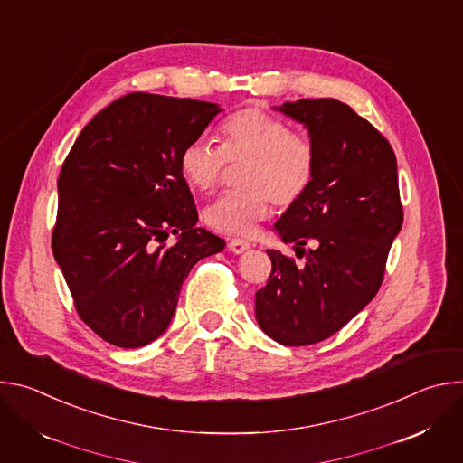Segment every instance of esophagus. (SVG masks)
Wrapping results in <instances>:
<instances>
[{
    "instance_id": "34e87169",
    "label": "esophagus",
    "mask_w": 463,
    "mask_h": 463,
    "mask_svg": "<svg viewBox=\"0 0 463 463\" xmlns=\"http://www.w3.org/2000/svg\"><path fill=\"white\" fill-rule=\"evenodd\" d=\"M249 247H250V243H249L247 240H241V238H232V240L229 241V250H232L234 254H241V252H245Z\"/></svg>"
}]
</instances>
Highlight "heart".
<instances>
[{"label":"heart","instance_id":"1","mask_svg":"<svg viewBox=\"0 0 463 463\" xmlns=\"http://www.w3.org/2000/svg\"><path fill=\"white\" fill-rule=\"evenodd\" d=\"M218 148L192 141L179 154L184 183L202 194L214 192L229 166L240 168L245 192L220 197L203 213L209 229L225 236H247L256 223L297 205L313 184L317 150L311 139L261 108H241L216 128Z\"/></svg>","mask_w":463,"mask_h":463}]
</instances>
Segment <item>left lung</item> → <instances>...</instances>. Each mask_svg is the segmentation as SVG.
I'll return each instance as SVG.
<instances>
[{"instance_id": "obj_1", "label": "left lung", "mask_w": 463, "mask_h": 463, "mask_svg": "<svg viewBox=\"0 0 463 463\" xmlns=\"http://www.w3.org/2000/svg\"><path fill=\"white\" fill-rule=\"evenodd\" d=\"M279 109L307 128L317 174L275 225L304 263L268 250L273 269L256 291L254 313L277 343L307 346L337 334L375 297L403 205L390 143L348 104L300 99Z\"/></svg>"}]
</instances>
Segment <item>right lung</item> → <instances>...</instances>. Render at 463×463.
Listing matches in <instances>:
<instances>
[{
  "label": "right lung",
  "mask_w": 463,
  "mask_h": 463,
  "mask_svg": "<svg viewBox=\"0 0 463 463\" xmlns=\"http://www.w3.org/2000/svg\"><path fill=\"white\" fill-rule=\"evenodd\" d=\"M218 104L128 93L82 129L58 177L52 254L79 317L106 343L141 348L168 327L195 261L225 241L195 229L179 172ZM170 233L178 241L168 244Z\"/></svg>",
  "instance_id": "obj_1"
}]
</instances>
